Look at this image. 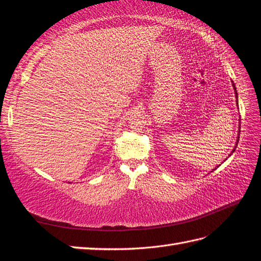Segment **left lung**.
<instances>
[{
	"mask_svg": "<svg viewBox=\"0 0 261 261\" xmlns=\"http://www.w3.org/2000/svg\"><path fill=\"white\" fill-rule=\"evenodd\" d=\"M233 87H234V85H233ZM234 89H236V87H234ZM236 91H237V90H236ZM236 96H237V92H236ZM237 98H238V96H237ZM237 144H238V143H237ZM234 149H236V148H234ZM234 149L232 150V153L234 152Z\"/></svg>",
	"mask_w": 261,
	"mask_h": 261,
	"instance_id": "left-lung-1",
	"label": "left lung"
}]
</instances>
